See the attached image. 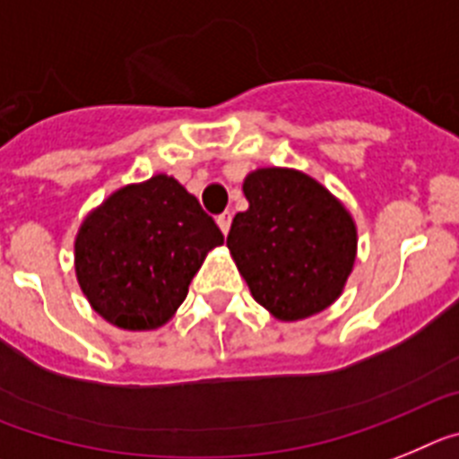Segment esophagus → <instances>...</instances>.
I'll list each match as a JSON object with an SVG mask.
<instances>
[{
    "label": "esophagus",
    "instance_id": "esophagus-1",
    "mask_svg": "<svg viewBox=\"0 0 459 459\" xmlns=\"http://www.w3.org/2000/svg\"><path fill=\"white\" fill-rule=\"evenodd\" d=\"M230 219H233V214H230V212H221L217 217V224H219V229H221V233H224V235H229V230H230Z\"/></svg>",
    "mask_w": 459,
    "mask_h": 459
}]
</instances>
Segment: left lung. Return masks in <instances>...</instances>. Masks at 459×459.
<instances>
[{"instance_id": "left-lung-1", "label": "left lung", "mask_w": 459, "mask_h": 459, "mask_svg": "<svg viewBox=\"0 0 459 459\" xmlns=\"http://www.w3.org/2000/svg\"><path fill=\"white\" fill-rule=\"evenodd\" d=\"M249 210L230 224L229 245L254 300L281 321L337 300L356 261V226L309 175L261 169L242 185Z\"/></svg>"}]
</instances>
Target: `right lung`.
<instances>
[{
    "instance_id": "obj_1",
    "label": "right lung",
    "mask_w": 459,
    "mask_h": 459,
    "mask_svg": "<svg viewBox=\"0 0 459 459\" xmlns=\"http://www.w3.org/2000/svg\"><path fill=\"white\" fill-rule=\"evenodd\" d=\"M224 235L169 175L115 191L82 221L75 274L94 312L117 328L152 330L185 302L191 277Z\"/></svg>"
}]
</instances>
